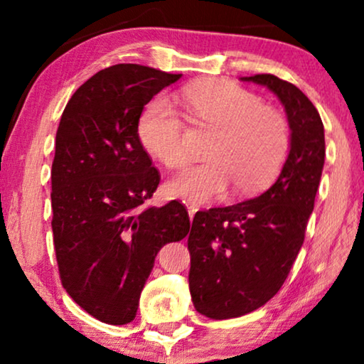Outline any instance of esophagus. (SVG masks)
<instances>
[{
  "label": "esophagus",
  "instance_id": "esophagus-1",
  "mask_svg": "<svg viewBox=\"0 0 364 364\" xmlns=\"http://www.w3.org/2000/svg\"><path fill=\"white\" fill-rule=\"evenodd\" d=\"M186 207H187V210H188V217H191V220H192L193 215H196V212L198 210V207L196 205V203H192V202H186Z\"/></svg>",
  "mask_w": 364,
  "mask_h": 364
}]
</instances>
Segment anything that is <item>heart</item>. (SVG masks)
<instances>
[{
	"instance_id": "heart-1",
	"label": "heart",
	"mask_w": 364,
	"mask_h": 364,
	"mask_svg": "<svg viewBox=\"0 0 364 364\" xmlns=\"http://www.w3.org/2000/svg\"><path fill=\"white\" fill-rule=\"evenodd\" d=\"M183 102L193 117L220 127L208 147L210 159L172 178L168 188L197 202L220 198L235 183L238 192H255L278 176L290 151L288 124L260 97L235 84L210 79L183 89ZM144 147L168 168L188 162L186 124L176 104L159 96L139 119Z\"/></svg>"
}]
</instances>
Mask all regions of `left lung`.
Instances as JSON below:
<instances>
[{
    "label": "left lung",
    "instance_id": "left-lung-1",
    "mask_svg": "<svg viewBox=\"0 0 364 364\" xmlns=\"http://www.w3.org/2000/svg\"><path fill=\"white\" fill-rule=\"evenodd\" d=\"M240 79L280 99L291 131L290 152L268 191L193 217L188 288L196 310L213 320L247 315L280 290L305 240L325 164V129L310 99L273 74Z\"/></svg>",
    "mask_w": 364,
    "mask_h": 364
}]
</instances>
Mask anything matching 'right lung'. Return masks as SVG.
<instances>
[{
    "mask_svg": "<svg viewBox=\"0 0 364 364\" xmlns=\"http://www.w3.org/2000/svg\"><path fill=\"white\" fill-rule=\"evenodd\" d=\"M181 76L106 68L73 94L59 122L51 171L59 277L82 310L109 325L136 318L157 252L191 230L181 202L144 205L161 173L137 132L144 106Z\"/></svg>",
    "mask_w": 364,
    "mask_h": 364,
    "instance_id": "right-lung-1",
    "label": "right lung"
}]
</instances>
